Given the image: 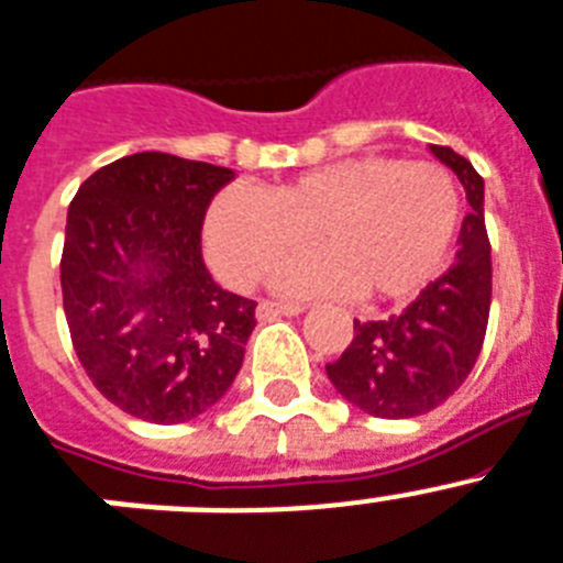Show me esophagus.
<instances>
[{"mask_svg":"<svg viewBox=\"0 0 563 563\" xmlns=\"http://www.w3.org/2000/svg\"><path fill=\"white\" fill-rule=\"evenodd\" d=\"M300 311H303V306H295V303H268V300H263V303L257 306V318H260V320L295 318V314H300Z\"/></svg>","mask_w":563,"mask_h":563,"instance_id":"1","label":"esophagus"}]
</instances>
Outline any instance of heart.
<instances>
[{
    "mask_svg": "<svg viewBox=\"0 0 563 563\" xmlns=\"http://www.w3.org/2000/svg\"><path fill=\"white\" fill-rule=\"evenodd\" d=\"M457 223L461 194L446 168L372 154L311 168L272 194L225 188L209 206L202 249L220 280L249 289L314 234L325 252L283 263L272 277L280 295L400 303L441 274Z\"/></svg>",
    "mask_w": 563,
    "mask_h": 563,
    "instance_id": "1",
    "label": "heart"
}]
</instances>
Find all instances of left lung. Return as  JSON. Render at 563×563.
Returning <instances> with one entry per match:
<instances>
[{
    "label": "left lung",
    "mask_w": 563,
    "mask_h": 563,
    "mask_svg": "<svg viewBox=\"0 0 563 563\" xmlns=\"http://www.w3.org/2000/svg\"><path fill=\"white\" fill-rule=\"evenodd\" d=\"M434 157L455 172L472 206L450 272L429 283L404 314L354 320V338L325 366L334 389L375 418H415L450 398L478 361L493 303V257L484 225V177L443 145Z\"/></svg>",
    "instance_id": "left-lung-1"
}]
</instances>
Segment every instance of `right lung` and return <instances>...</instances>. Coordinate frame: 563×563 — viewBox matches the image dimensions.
Masks as SVG:
<instances>
[{"label": "right lung", "instance_id": "1", "mask_svg": "<svg viewBox=\"0 0 563 563\" xmlns=\"http://www.w3.org/2000/svg\"><path fill=\"white\" fill-rule=\"evenodd\" d=\"M231 168L143 151L93 172L68 206L63 303L82 369L122 412L183 423L234 384L249 297L211 280L200 231Z\"/></svg>", "mask_w": 563, "mask_h": 563}]
</instances>
